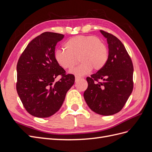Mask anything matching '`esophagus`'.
I'll return each mask as SVG.
<instances>
[{
	"label": "esophagus",
	"instance_id": "1",
	"mask_svg": "<svg viewBox=\"0 0 152 152\" xmlns=\"http://www.w3.org/2000/svg\"><path fill=\"white\" fill-rule=\"evenodd\" d=\"M82 79V77H79V76H75V82L79 81V80H80Z\"/></svg>",
	"mask_w": 152,
	"mask_h": 152
}]
</instances>
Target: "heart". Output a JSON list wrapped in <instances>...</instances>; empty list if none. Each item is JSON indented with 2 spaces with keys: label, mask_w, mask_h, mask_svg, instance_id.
<instances>
[{
  "label": "heart",
  "mask_w": 152,
  "mask_h": 152,
  "mask_svg": "<svg viewBox=\"0 0 152 152\" xmlns=\"http://www.w3.org/2000/svg\"><path fill=\"white\" fill-rule=\"evenodd\" d=\"M63 49H58L54 59L58 65L65 70H71L77 63L80 65L70 73L76 76L89 73L92 69L99 71L105 66L108 59V50L102 40L90 35H77L64 44Z\"/></svg>",
  "instance_id": "heart-1"
}]
</instances>
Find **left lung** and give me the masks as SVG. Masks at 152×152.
<instances>
[{
	"label": "left lung",
	"mask_w": 152,
	"mask_h": 152,
	"mask_svg": "<svg viewBox=\"0 0 152 152\" xmlns=\"http://www.w3.org/2000/svg\"><path fill=\"white\" fill-rule=\"evenodd\" d=\"M100 31L107 39L108 59L102 70L86 78L88 87L84 97L95 113L112 115L121 111L132 93L134 68L121 41L107 31Z\"/></svg>",
	"instance_id": "8db88e82"
}]
</instances>
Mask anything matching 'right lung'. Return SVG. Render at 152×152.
Here are the masks:
<instances>
[{
    "label": "right lung",
    "instance_id": "add662e5",
    "mask_svg": "<svg viewBox=\"0 0 152 152\" xmlns=\"http://www.w3.org/2000/svg\"><path fill=\"white\" fill-rule=\"evenodd\" d=\"M64 35L44 32L36 37L22 53L17 63L16 90L30 115L45 118L57 112L75 76L66 74L54 59L55 47ZM61 79L55 82L58 76Z\"/></svg>",
    "mask_w": 152,
    "mask_h": 152
}]
</instances>
